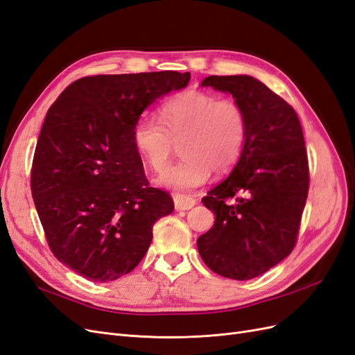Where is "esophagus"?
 <instances>
[{
	"instance_id": "34e87169",
	"label": "esophagus",
	"mask_w": 355,
	"mask_h": 355,
	"mask_svg": "<svg viewBox=\"0 0 355 355\" xmlns=\"http://www.w3.org/2000/svg\"><path fill=\"white\" fill-rule=\"evenodd\" d=\"M194 206H196V200L192 197L182 196V194L175 196V209L176 210H189Z\"/></svg>"
}]
</instances>
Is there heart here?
<instances>
[{
    "label": "heart",
    "instance_id": "obj_1",
    "mask_svg": "<svg viewBox=\"0 0 355 355\" xmlns=\"http://www.w3.org/2000/svg\"><path fill=\"white\" fill-rule=\"evenodd\" d=\"M158 120L141 116L133 125L136 153L154 171H163L175 144L184 155L158 182L179 192L198 188L210 170L223 173L237 163L247 139V115L231 98L202 90H185L163 102Z\"/></svg>",
    "mask_w": 355,
    "mask_h": 355
}]
</instances>
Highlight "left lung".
Returning a JSON list of instances; mask_svg holds the SVG:
<instances>
[{
	"label": "left lung",
	"instance_id": "1",
	"mask_svg": "<svg viewBox=\"0 0 355 355\" xmlns=\"http://www.w3.org/2000/svg\"><path fill=\"white\" fill-rule=\"evenodd\" d=\"M201 87L231 93L249 127L232 173L201 200L216 220L197 247L213 272L250 280L296 245L309 188L302 127L292 106L249 75H211Z\"/></svg>",
	"mask_w": 355,
	"mask_h": 355
}]
</instances>
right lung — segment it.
<instances>
[{
  "label": "right lung",
  "instance_id": "1",
  "mask_svg": "<svg viewBox=\"0 0 355 355\" xmlns=\"http://www.w3.org/2000/svg\"><path fill=\"white\" fill-rule=\"evenodd\" d=\"M176 71L93 75L50 106L31 168V191L51 253L90 282H114L139 265L154 223L175 209L153 188L132 141L161 96L184 89Z\"/></svg>",
  "mask_w": 355,
  "mask_h": 355
}]
</instances>
